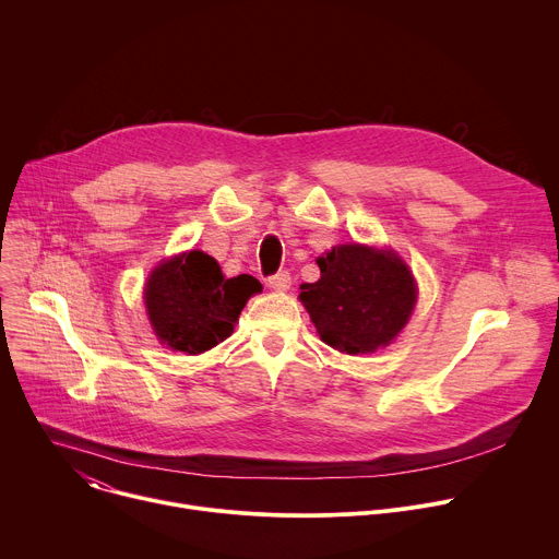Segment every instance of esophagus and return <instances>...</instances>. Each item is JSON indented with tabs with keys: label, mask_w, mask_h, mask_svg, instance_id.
Here are the masks:
<instances>
[{
	"label": "esophagus",
	"mask_w": 559,
	"mask_h": 559,
	"mask_svg": "<svg viewBox=\"0 0 559 559\" xmlns=\"http://www.w3.org/2000/svg\"><path fill=\"white\" fill-rule=\"evenodd\" d=\"M267 285H270L272 289H276V292H285V289H289V285H292V276H289L287 270H281V272H276V274H272V276L267 278Z\"/></svg>",
	"instance_id": "obj_1"
}]
</instances>
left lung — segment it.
<instances>
[{
    "label": "left lung",
    "instance_id": "obj_1",
    "mask_svg": "<svg viewBox=\"0 0 559 559\" xmlns=\"http://www.w3.org/2000/svg\"><path fill=\"white\" fill-rule=\"evenodd\" d=\"M316 263L320 278L300 285V300L322 342L355 355L395 340L417 298L415 278L400 257L353 243Z\"/></svg>",
    "mask_w": 559,
    "mask_h": 559
}]
</instances>
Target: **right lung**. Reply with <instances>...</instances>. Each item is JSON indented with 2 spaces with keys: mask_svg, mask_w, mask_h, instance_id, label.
Returning <instances> with one entry per match:
<instances>
[{
  "mask_svg": "<svg viewBox=\"0 0 559 559\" xmlns=\"http://www.w3.org/2000/svg\"><path fill=\"white\" fill-rule=\"evenodd\" d=\"M261 283L241 274L224 278L219 263L193 250L164 261L148 278L144 305L159 342L189 355L224 342Z\"/></svg>",
  "mask_w": 559,
  "mask_h": 559,
  "instance_id": "obj_1",
  "label": "right lung"
}]
</instances>
